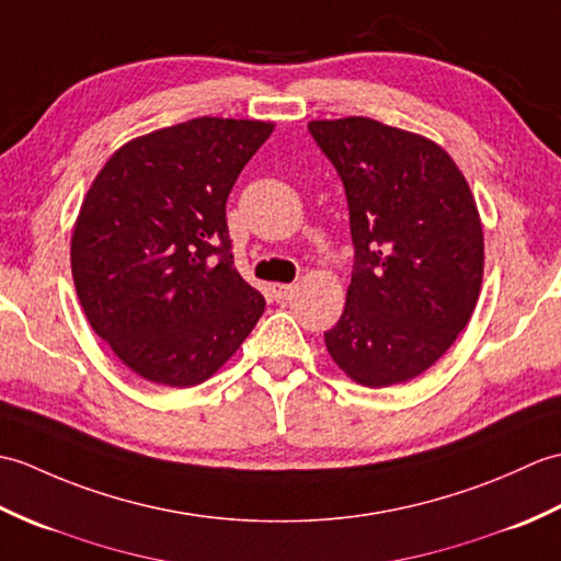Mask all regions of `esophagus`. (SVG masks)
Wrapping results in <instances>:
<instances>
[{
	"instance_id": "obj_1",
	"label": "esophagus",
	"mask_w": 561,
	"mask_h": 561,
	"mask_svg": "<svg viewBox=\"0 0 561 561\" xmlns=\"http://www.w3.org/2000/svg\"><path fill=\"white\" fill-rule=\"evenodd\" d=\"M293 285H288V283H273L271 285V297L276 302H283V300H288V297L293 295Z\"/></svg>"
}]
</instances>
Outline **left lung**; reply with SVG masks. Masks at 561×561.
I'll return each mask as SVG.
<instances>
[{
	"mask_svg": "<svg viewBox=\"0 0 561 561\" xmlns=\"http://www.w3.org/2000/svg\"><path fill=\"white\" fill-rule=\"evenodd\" d=\"M309 134L345 186L355 244L345 309L323 333L353 381L381 389L430 369L478 305L484 242L463 172L425 136L369 117Z\"/></svg>",
	"mask_w": 561,
	"mask_h": 561,
	"instance_id": "1",
	"label": "left lung"
}]
</instances>
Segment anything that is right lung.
<instances>
[{"label":"right lung","mask_w":561,"mask_h":561,"mask_svg":"<svg viewBox=\"0 0 561 561\" xmlns=\"http://www.w3.org/2000/svg\"><path fill=\"white\" fill-rule=\"evenodd\" d=\"M271 122L198 117L112 153L71 234L93 331L146 381L196 386L228 363L264 295L232 266L226 204Z\"/></svg>","instance_id":"right-lung-1"}]
</instances>
